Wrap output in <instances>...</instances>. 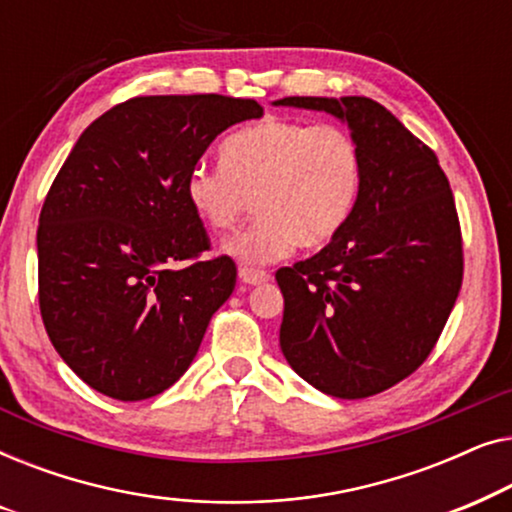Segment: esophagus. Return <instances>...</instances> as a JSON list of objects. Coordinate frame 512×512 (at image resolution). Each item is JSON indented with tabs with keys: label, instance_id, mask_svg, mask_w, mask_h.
Masks as SVG:
<instances>
[{
	"label": "esophagus",
	"instance_id": "esophagus-1",
	"mask_svg": "<svg viewBox=\"0 0 512 512\" xmlns=\"http://www.w3.org/2000/svg\"><path fill=\"white\" fill-rule=\"evenodd\" d=\"M240 282L249 284V286H258V284H265L270 279V275L265 270H256V268H240Z\"/></svg>",
	"mask_w": 512,
	"mask_h": 512
}]
</instances>
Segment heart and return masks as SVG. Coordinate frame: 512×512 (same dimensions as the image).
<instances>
[{"mask_svg":"<svg viewBox=\"0 0 512 512\" xmlns=\"http://www.w3.org/2000/svg\"><path fill=\"white\" fill-rule=\"evenodd\" d=\"M219 160L191 167L184 193L212 230L233 228L251 200L256 219L223 242L242 265L275 263L296 244L324 247L359 205L363 153L340 125L265 118L223 139Z\"/></svg>","mask_w":512,"mask_h":512,"instance_id":"obj_1","label":"heart"}]
</instances>
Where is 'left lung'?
Wrapping results in <instances>:
<instances>
[{"mask_svg": "<svg viewBox=\"0 0 512 512\" xmlns=\"http://www.w3.org/2000/svg\"><path fill=\"white\" fill-rule=\"evenodd\" d=\"M349 125L363 153L352 219L319 254L277 270L279 347L314 389L366 398L426 361L464 277L459 216L436 153L370 97H284Z\"/></svg>", "mask_w": 512, "mask_h": 512, "instance_id": "8db88e82", "label": "left lung"}]
</instances>
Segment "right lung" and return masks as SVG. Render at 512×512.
I'll return each mask as SVG.
<instances>
[{
	"label": "right lung",
	"mask_w": 512,
	"mask_h": 512,
	"mask_svg": "<svg viewBox=\"0 0 512 512\" xmlns=\"http://www.w3.org/2000/svg\"><path fill=\"white\" fill-rule=\"evenodd\" d=\"M256 100L149 95L83 130L39 214V310L62 361L116 401L163 394L191 366L235 289L184 181L216 135L261 118Z\"/></svg>",
	"instance_id": "obj_1"
}]
</instances>
